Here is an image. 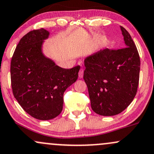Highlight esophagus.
I'll use <instances>...</instances> for the list:
<instances>
[{
    "instance_id": "1",
    "label": "esophagus",
    "mask_w": 154,
    "mask_h": 154,
    "mask_svg": "<svg viewBox=\"0 0 154 154\" xmlns=\"http://www.w3.org/2000/svg\"><path fill=\"white\" fill-rule=\"evenodd\" d=\"M83 75H84V69H80L79 72V78H82L83 77Z\"/></svg>"
}]
</instances>
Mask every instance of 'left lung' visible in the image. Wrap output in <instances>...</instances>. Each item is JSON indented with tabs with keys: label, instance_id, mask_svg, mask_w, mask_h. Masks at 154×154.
I'll use <instances>...</instances> for the list:
<instances>
[{
	"label": "left lung",
	"instance_id": "8db88e82",
	"mask_svg": "<svg viewBox=\"0 0 154 154\" xmlns=\"http://www.w3.org/2000/svg\"><path fill=\"white\" fill-rule=\"evenodd\" d=\"M125 48L104 49L85 59L83 78L92 110L103 116L120 113L131 104L138 90L140 57L129 33L120 26Z\"/></svg>",
	"mask_w": 154,
	"mask_h": 154
}]
</instances>
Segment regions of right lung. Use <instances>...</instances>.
I'll return each mask as SVG.
<instances>
[{
  "mask_svg": "<svg viewBox=\"0 0 154 154\" xmlns=\"http://www.w3.org/2000/svg\"><path fill=\"white\" fill-rule=\"evenodd\" d=\"M44 29L23 36L11 63L13 93L28 114L38 120H51L63 108L64 92L78 77L80 66L64 69L44 54L42 46L49 38Z\"/></svg>",
  "mask_w": 154,
  "mask_h": 154,
  "instance_id": "right-lung-1",
  "label": "right lung"
}]
</instances>
